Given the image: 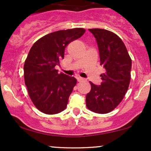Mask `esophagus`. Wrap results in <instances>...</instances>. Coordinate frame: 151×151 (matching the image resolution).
<instances>
[{"mask_svg":"<svg viewBox=\"0 0 151 151\" xmlns=\"http://www.w3.org/2000/svg\"><path fill=\"white\" fill-rule=\"evenodd\" d=\"M77 81L78 82H83V81H84V78H82V77H77Z\"/></svg>","mask_w":151,"mask_h":151,"instance_id":"1","label":"esophagus"}]
</instances>
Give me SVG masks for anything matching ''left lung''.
Here are the masks:
<instances>
[{
    "label": "left lung",
    "instance_id": "obj_1",
    "mask_svg": "<svg viewBox=\"0 0 151 151\" xmlns=\"http://www.w3.org/2000/svg\"><path fill=\"white\" fill-rule=\"evenodd\" d=\"M96 40L100 62L106 70L101 74L102 83L91 82V90L86 95V106L90 110L106 114L113 110L129 88L132 59L124 43L115 33L104 29H89Z\"/></svg>",
    "mask_w": 151,
    "mask_h": 151
}]
</instances>
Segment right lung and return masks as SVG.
I'll return each instance as SVG.
<instances>
[{
	"label": "right lung",
	"mask_w": 151,
	"mask_h": 151,
	"mask_svg": "<svg viewBox=\"0 0 151 151\" xmlns=\"http://www.w3.org/2000/svg\"><path fill=\"white\" fill-rule=\"evenodd\" d=\"M85 32L83 28L53 32L36 41L30 48L24 64V78L30 99L41 112L53 115L66 109L77 80L59 74L55 67L64 58L67 45Z\"/></svg>",
	"instance_id": "1"
}]
</instances>
